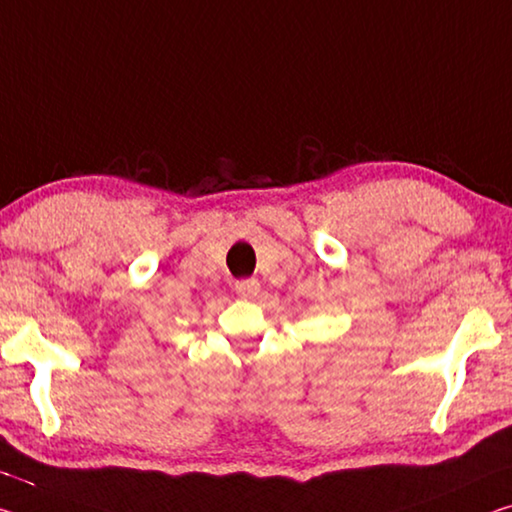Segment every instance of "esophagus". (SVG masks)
I'll list each match as a JSON object with an SVG mask.
<instances>
[{
	"label": "esophagus",
	"mask_w": 512,
	"mask_h": 512,
	"mask_svg": "<svg viewBox=\"0 0 512 512\" xmlns=\"http://www.w3.org/2000/svg\"><path fill=\"white\" fill-rule=\"evenodd\" d=\"M234 289H237V294L243 296V298H253V296L259 294V280L257 278L239 280L237 285H234Z\"/></svg>",
	"instance_id": "34e87169"
}]
</instances>
